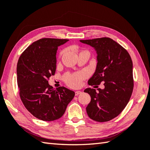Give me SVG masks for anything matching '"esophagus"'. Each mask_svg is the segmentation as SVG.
<instances>
[{
	"label": "esophagus",
	"instance_id": "34e87169",
	"mask_svg": "<svg viewBox=\"0 0 150 150\" xmlns=\"http://www.w3.org/2000/svg\"><path fill=\"white\" fill-rule=\"evenodd\" d=\"M82 92H81V91H76V92H75V96H78V95H79V94H81Z\"/></svg>",
	"mask_w": 150,
	"mask_h": 150
}]
</instances>
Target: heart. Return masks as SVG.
Masks as SVG:
<instances>
[{
    "mask_svg": "<svg viewBox=\"0 0 150 150\" xmlns=\"http://www.w3.org/2000/svg\"><path fill=\"white\" fill-rule=\"evenodd\" d=\"M63 52H61L62 54ZM87 76L86 72H79L73 73L72 75H67L64 77L66 83L69 86L72 88H77L81 85V82Z\"/></svg>",
    "mask_w": 150,
    "mask_h": 150,
    "instance_id": "obj_1",
    "label": "heart"
}]
</instances>
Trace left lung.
Masks as SVG:
<instances>
[{
	"instance_id": "left-lung-1",
	"label": "left lung",
	"mask_w": 150,
	"mask_h": 150,
	"mask_svg": "<svg viewBox=\"0 0 150 150\" xmlns=\"http://www.w3.org/2000/svg\"><path fill=\"white\" fill-rule=\"evenodd\" d=\"M96 50V71L88 83L91 86L104 82V89H85L91 97L86 107L90 118L105 122L116 118L127 105L133 90V62L128 52L109 38L80 40Z\"/></svg>"
}]
</instances>
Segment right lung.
Wrapping results in <instances>:
<instances>
[{
	"instance_id": "obj_1",
	"label": "right lung",
	"mask_w": 150,
	"mask_h": 150,
	"mask_svg": "<svg viewBox=\"0 0 150 150\" xmlns=\"http://www.w3.org/2000/svg\"><path fill=\"white\" fill-rule=\"evenodd\" d=\"M68 40L42 38L29 45L19 58L17 81L25 108L43 121H54L63 116L75 92L64 86L54 89L48 80L57 67L58 47Z\"/></svg>"
}]
</instances>
